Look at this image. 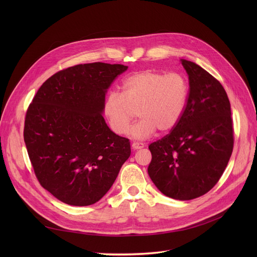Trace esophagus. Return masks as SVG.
<instances>
[{
    "mask_svg": "<svg viewBox=\"0 0 257 257\" xmlns=\"http://www.w3.org/2000/svg\"><path fill=\"white\" fill-rule=\"evenodd\" d=\"M145 145L143 143H138V142H134L132 143V148L134 150H139V149H142V148H144Z\"/></svg>",
    "mask_w": 257,
    "mask_h": 257,
    "instance_id": "esophagus-1",
    "label": "esophagus"
}]
</instances>
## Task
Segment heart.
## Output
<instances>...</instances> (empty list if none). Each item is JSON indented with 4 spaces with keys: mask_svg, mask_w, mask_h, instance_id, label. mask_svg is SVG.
Wrapping results in <instances>:
<instances>
[{
    "mask_svg": "<svg viewBox=\"0 0 257 257\" xmlns=\"http://www.w3.org/2000/svg\"><path fill=\"white\" fill-rule=\"evenodd\" d=\"M188 96V84L180 73L166 74L146 70L128 76L121 83V93L111 91L103 103V112L111 130L124 136L136 117L141 119L130 133L144 140L158 129L172 130L183 115Z\"/></svg>",
    "mask_w": 257,
    "mask_h": 257,
    "instance_id": "heart-1",
    "label": "heart"
}]
</instances>
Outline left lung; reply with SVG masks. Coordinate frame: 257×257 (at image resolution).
I'll return each mask as SVG.
<instances>
[{"label":"left lung","instance_id":"8db88e82","mask_svg":"<svg viewBox=\"0 0 257 257\" xmlns=\"http://www.w3.org/2000/svg\"><path fill=\"white\" fill-rule=\"evenodd\" d=\"M190 90L179 123L152 143L148 173L164 195L176 200L203 196L217 184L233 150L230 102L219 81L181 59Z\"/></svg>","mask_w":257,"mask_h":257}]
</instances>
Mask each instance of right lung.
<instances>
[{
    "label": "right lung",
    "mask_w": 257,
    "mask_h": 257,
    "mask_svg": "<svg viewBox=\"0 0 257 257\" xmlns=\"http://www.w3.org/2000/svg\"><path fill=\"white\" fill-rule=\"evenodd\" d=\"M128 66L93 62L46 80L27 109L24 141L40 185L63 203L87 206L111 187L130 142L105 123L103 103Z\"/></svg>",
    "instance_id": "1"
}]
</instances>
